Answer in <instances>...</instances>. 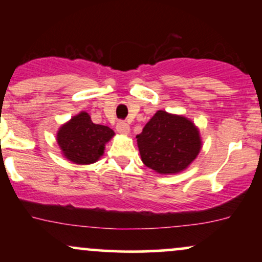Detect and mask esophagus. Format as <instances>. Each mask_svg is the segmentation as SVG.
<instances>
[{
    "mask_svg": "<svg viewBox=\"0 0 262 262\" xmlns=\"http://www.w3.org/2000/svg\"><path fill=\"white\" fill-rule=\"evenodd\" d=\"M117 132H118L119 134H128L129 130H130V128H129L128 123H125L124 121H119L117 123Z\"/></svg>",
    "mask_w": 262,
    "mask_h": 262,
    "instance_id": "esophagus-1",
    "label": "esophagus"
}]
</instances>
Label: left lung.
Instances as JSON below:
<instances>
[{
    "instance_id": "obj_1",
    "label": "left lung",
    "mask_w": 262,
    "mask_h": 262,
    "mask_svg": "<svg viewBox=\"0 0 262 262\" xmlns=\"http://www.w3.org/2000/svg\"><path fill=\"white\" fill-rule=\"evenodd\" d=\"M141 161L161 175L187 169L202 148L200 130L183 116L158 111L137 135Z\"/></svg>"
}]
</instances>
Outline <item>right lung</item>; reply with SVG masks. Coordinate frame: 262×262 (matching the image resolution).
Returning <instances> with one entry per match:
<instances>
[{
    "label": "right lung",
    "instance_id": "add662e5",
    "mask_svg": "<svg viewBox=\"0 0 262 262\" xmlns=\"http://www.w3.org/2000/svg\"><path fill=\"white\" fill-rule=\"evenodd\" d=\"M113 135L110 127L95 124L89 113L80 112L59 128L56 140L68 160L89 165L103 155L104 145Z\"/></svg>",
    "mask_w": 262,
    "mask_h": 262
}]
</instances>
